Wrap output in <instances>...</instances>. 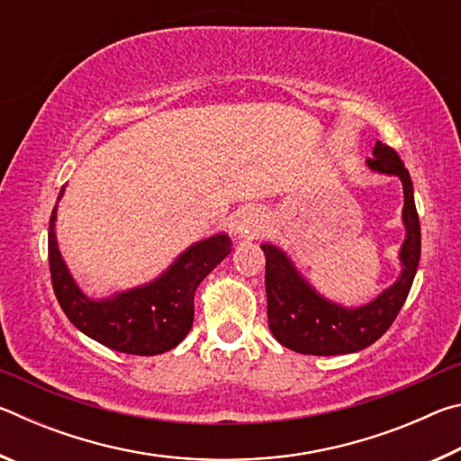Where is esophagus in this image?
<instances>
[{"mask_svg":"<svg viewBox=\"0 0 461 461\" xmlns=\"http://www.w3.org/2000/svg\"><path fill=\"white\" fill-rule=\"evenodd\" d=\"M260 228H262V220L256 209H241L236 217V221H233V231H236L240 238H246V240H254L258 236Z\"/></svg>","mask_w":461,"mask_h":461,"instance_id":"obj_1","label":"esophagus"}]
</instances>
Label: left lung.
<instances>
[{"label": "left lung", "instance_id": "1", "mask_svg": "<svg viewBox=\"0 0 461 461\" xmlns=\"http://www.w3.org/2000/svg\"><path fill=\"white\" fill-rule=\"evenodd\" d=\"M368 167L378 173L396 175L402 181V221L407 228V240L401 249L402 275L370 305L343 309L321 299L296 275L293 264L278 248L264 244L268 325L272 335L293 352L338 356L368 348L386 333L407 301L420 258V225L415 199H412L409 170L404 168L399 154L390 146L382 144L380 140L374 146V156L368 158Z\"/></svg>", "mask_w": 461, "mask_h": 461}]
</instances>
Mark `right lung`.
Segmentation results:
<instances>
[{"instance_id":"add662e5","label":"right lung","mask_w":461,"mask_h":461,"mask_svg":"<svg viewBox=\"0 0 461 461\" xmlns=\"http://www.w3.org/2000/svg\"><path fill=\"white\" fill-rule=\"evenodd\" d=\"M54 220L57 207L49 228V267L60 309L77 330L123 354L156 356L178 346L193 325L194 291L231 249L230 238L220 233L191 246L154 283L113 299L91 301L73 283L60 258Z\"/></svg>"}]
</instances>
